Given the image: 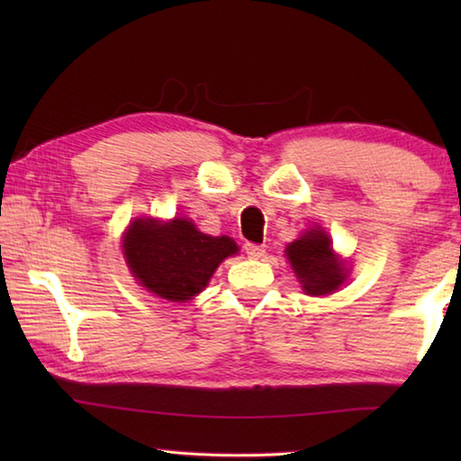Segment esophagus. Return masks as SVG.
<instances>
[{"label": "esophagus", "instance_id": "1", "mask_svg": "<svg viewBox=\"0 0 461 461\" xmlns=\"http://www.w3.org/2000/svg\"><path fill=\"white\" fill-rule=\"evenodd\" d=\"M244 249H246L248 258H262L264 256V248L258 244H246Z\"/></svg>", "mask_w": 461, "mask_h": 461}]
</instances>
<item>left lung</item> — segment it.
<instances>
[{
	"instance_id": "8db88e82",
	"label": "left lung",
	"mask_w": 461,
	"mask_h": 461,
	"mask_svg": "<svg viewBox=\"0 0 461 461\" xmlns=\"http://www.w3.org/2000/svg\"><path fill=\"white\" fill-rule=\"evenodd\" d=\"M286 256L307 294H330L346 280L343 264L335 260L330 238L321 230H311L288 244Z\"/></svg>"
}]
</instances>
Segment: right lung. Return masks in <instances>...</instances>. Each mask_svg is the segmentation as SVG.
Returning <instances> with one entry per match:
<instances>
[{"label":"right lung","mask_w":461,"mask_h":461,"mask_svg":"<svg viewBox=\"0 0 461 461\" xmlns=\"http://www.w3.org/2000/svg\"><path fill=\"white\" fill-rule=\"evenodd\" d=\"M123 254L138 283L162 299L185 303L203 291L221 260L238 254L231 238H213L193 221L136 220L123 236Z\"/></svg>","instance_id":"1"}]
</instances>
